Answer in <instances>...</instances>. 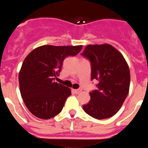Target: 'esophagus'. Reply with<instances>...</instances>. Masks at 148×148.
<instances>
[{"instance_id":"34e87169","label":"esophagus","mask_w":148,"mask_h":148,"mask_svg":"<svg viewBox=\"0 0 148 148\" xmlns=\"http://www.w3.org/2000/svg\"><path fill=\"white\" fill-rule=\"evenodd\" d=\"M82 89H78V90H73V91L74 92H75V94H78V93H80L81 92H82Z\"/></svg>"}]
</instances>
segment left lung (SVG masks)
<instances>
[{"instance_id": "1", "label": "left lung", "mask_w": 148, "mask_h": 148, "mask_svg": "<svg viewBox=\"0 0 148 148\" xmlns=\"http://www.w3.org/2000/svg\"><path fill=\"white\" fill-rule=\"evenodd\" d=\"M82 56L91 64V80H98L90 92V101L83 105L85 113L97 119L110 118L121 108L129 92L130 74L121 53L110 44L87 45Z\"/></svg>"}]
</instances>
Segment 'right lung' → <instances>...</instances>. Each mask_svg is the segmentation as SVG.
Listing matches in <instances>:
<instances>
[{
    "label": "right lung",
    "mask_w": 148,
    "mask_h": 148,
    "mask_svg": "<svg viewBox=\"0 0 148 148\" xmlns=\"http://www.w3.org/2000/svg\"><path fill=\"white\" fill-rule=\"evenodd\" d=\"M82 49V45H44L26 57L19 72V86L23 102L34 116L49 119L62 110L71 90L54 79L64 58L76 56Z\"/></svg>",
    "instance_id": "add662e5"
}]
</instances>
